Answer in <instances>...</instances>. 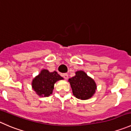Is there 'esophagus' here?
Masks as SVG:
<instances>
[{"label": "esophagus", "instance_id": "1", "mask_svg": "<svg viewBox=\"0 0 131 131\" xmlns=\"http://www.w3.org/2000/svg\"><path fill=\"white\" fill-rule=\"evenodd\" d=\"M62 76L64 77V78L65 79V80H67V79H68V74H67V73L62 74Z\"/></svg>", "mask_w": 131, "mask_h": 131}]
</instances>
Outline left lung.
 Wrapping results in <instances>:
<instances>
[{
  "label": "left lung",
  "instance_id": "obj_1",
  "mask_svg": "<svg viewBox=\"0 0 131 131\" xmlns=\"http://www.w3.org/2000/svg\"><path fill=\"white\" fill-rule=\"evenodd\" d=\"M74 96L81 100L91 98L97 90L96 83L83 71H78L75 76L69 79Z\"/></svg>",
  "mask_w": 131,
  "mask_h": 131
}]
</instances>
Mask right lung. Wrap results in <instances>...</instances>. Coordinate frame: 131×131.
<instances>
[{
	"instance_id": "right-lung-1",
	"label": "right lung",
	"mask_w": 131,
	"mask_h": 131,
	"mask_svg": "<svg viewBox=\"0 0 131 131\" xmlns=\"http://www.w3.org/2000/svg\"><path fill=\"white\" fill-rule=\"evenodd\" d=\"M64 80L57 72H50L48 69H42L32 81V89L40 97H49L52 94L54 85L57 81Z\"/></svg>"
}]
</instances>
